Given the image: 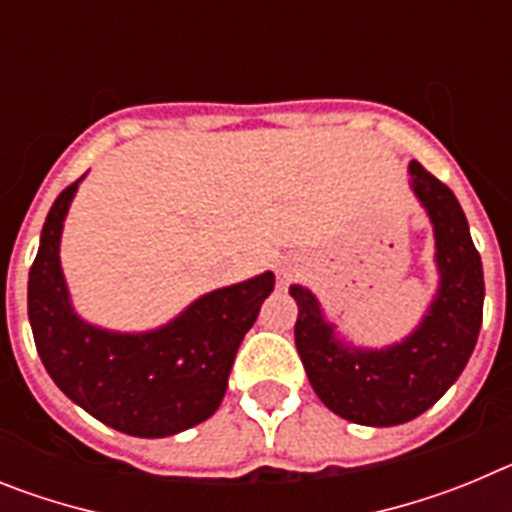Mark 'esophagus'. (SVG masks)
<instances>
[{
  "instance_id": "esophagus-1",
  "label": "esophagus",
  "mask_w": 512,
  "mask_h": 512,
  "mask_svg": "<svg viewBox=\"0 0 512 512\" xmlns=\"http://www.w3.org/2000/svg\"><path fill=\"white\" fill-rule=\"evenodd\" d=\"M295 274H297L295 266H287V264H284L282 269H279V277H282V279H292V277H295Z\"/></svg>"
}]
</instances>
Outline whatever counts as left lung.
Wrapping results in <instances>:
<instances>
[{"label": "left lung", "mask_w": 512, "mask_h": 512, "mask_svg": "<svg viewBox=\"0 0 512 512\" xmlns=\"http://www.w3.org/2000/svg\"><path fill=\"white\" fill-rule=\"evenodd\" d=\"M408 176L433 228L438 274L436 292L408 336L382 348L359 346L328 318L312 289L289 287L297 302V354L312 390L343 420L372 428L408 423L433 408L464 372L482 328L485 274L467 215L418 161Z\"/></svg>", "instance_id": "1"}]
</instances>
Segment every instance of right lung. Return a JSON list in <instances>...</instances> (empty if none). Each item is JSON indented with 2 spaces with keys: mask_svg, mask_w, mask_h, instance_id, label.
I'll return each instance as SVG.
<instances>
[{
  "mask_svg": "<svg viewBox=\"0 0 512 512\" xmlns=\"http://www.w3.org/2000/svg\"><path fill=\"white\" fill-rule=\"evenodd\" d=\"M81 182L84 176L53 202L27 279L35 348L58 390L99 423L138 438L176 436L220 408L238 346L274 292V274L205 292L156 328L89 323L61 266L63 225Z\"/></svg>",
  "mask_w": 512,
  "mask_h": 512,
  "instance_id": "right-lung-1",
  "label": "right lung"
}]
</instances>
